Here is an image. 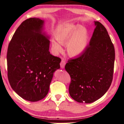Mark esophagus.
<instances>
[{
    "label": "esophagus",
    "instance_id": "esophagus-1",
    "mask_svg": "<svg viewBox=\"0 0 124 124\" xmlns=\"http://www.w3.org/2000/svg\"><path fill=\"white\" fill-rule=\"evenodd\" d=\"M65 64H66L65 61H64V60H62L61 61V63H60L61 68V69H64V66H65Z\"/></svg>",
    "mask_w": 124,
    "mask_h": 124
}]
</instances>
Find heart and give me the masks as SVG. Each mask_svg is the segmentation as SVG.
<instances>
[{
  "mask_svg": "<svg viewBox=\"0 0 124 124\" xmlns=\"http://www.w3.org/2000/svg\"><path fill=\"white\" fill-rule=\"evenodd\" d=\"M57 41H52V48L55 52L62 51V45L67 44L69 55L73 58H77L83 54L88 43V32L80 25L67 24L61 27L55 35Z\"/></svg>",
  "mask_w": 124,
  "mask_h": 124,
  "instance_id": "b5f03b06",
  "label": "heart"
}]
</instances>
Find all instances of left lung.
Returning a JSON list of instances; mask_svg holds the SVG:
<instances>
[{
    "instance_id": "obj_1",
    "label": "left lung",
    "mask_w": 124,
    "mask_h": 124,
    "mask_svg": "<svg viewBox=\"0 0 124 124\" xmlns=\"http://www.w3.org/2000/svg\"><path fill=\"white\" fill-rule=\"evenodd\" d=\"M89 45L81 56L68 61L65 69L71 76L69 93L76 102L90 103L105 94L114 74L115 49L107 30L94 21Z\"/></svg>"
}]
</instances>
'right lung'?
Returning <instances> with one entry per match:
<instances>
[{
    "mask_svg": "<svg viewBox=\"0 0 124 124\" xmlns=\"http://www.w3.org/2000/svg\"><path fill=\"white\" fill-rule=\"evenodd\" d=\"M44 20L30 18L21 24L8 45V78L13 90L22 98L36 102L46 97L60 58L50 53L49 36Z\"/></svg>",
    "mask_w": 124,
    "mask_h": 124,
    "instance_id": "1",
    "label": "right lung"
}]
</instances>
